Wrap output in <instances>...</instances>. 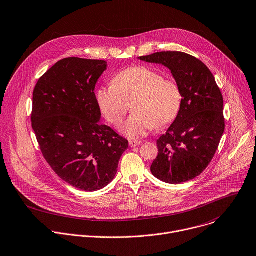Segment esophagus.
Returning <instances> with one entry per match:
<instances>
[{
    "instance_id": "obj_1",
    "label": "esophagus",
    "mask_w": 256,
    "mask_h": 256,
    "mask_svg": "<svg viewBox=\"0 0 256 256\" xmlns=\"http://www.w3.org/2000/svg\"><path fill=\"white\" fill-rule=\"evenodd\" d=\"M142 142H136V140H130V148H136L138 146H140Z\"/></svg>"
}]
</instances>
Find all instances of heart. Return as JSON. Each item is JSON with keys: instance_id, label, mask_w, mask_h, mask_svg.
Wrapping results in <instances>:
<instances>
[{"instance_id": "b5f03b06", "label": "heart", "mask_w": 256, "mask_h": 256, "mask_svg": "<svg viewBox=\"0 0 256 256\" xmlns=\"http://www.w3.org/2000/svg\"><path fill=\"white\" fill-rule=\"evenodd\" d=\"M96 100L106 120L114 126L122 122L132 104L134 114L120 126V132L138 140L154 128L172 124L179 114L182 96L174 81L166 80L150 67L136 66L118 73L110 86L100 88Z\"/></svg>"}]
</instances>
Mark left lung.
Returning <instances> with one entry per match:
<instances>
[{
  "mask_svg": "<svg viewBox=\"0 0 256 256\" xmlns=\"http://www.w3.org/2000/svg\"><path fill=\"white\" fill-rule=\"evenodd\" d=\"M138 60L171 71L182 102L173 124L156 140L158 154L152 174L168 184L195 179L212 160L225 128L223 96L209 68L183 52H156Z\"/></svg>",
  "mask_w": 256,
  "mask_h": 256,
  "instance_id": "8db88e82",
  "label": "left lung"
}]
</instances>
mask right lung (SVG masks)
I'll return each instance as SVG.
<instances>
[{
    "instance_id": "1",
    "label": "right lung",
    "mask_w": 256,
    "mask_h": 256,
    "mask_svg": "<svg viewBox=\"0 0 256 256\" xmlns=\"http://www.w3.org/2000/svg\"><path fill=\"white\" fill-rule=\"evenodd\" d=\"M108 68L104 60L65 58L37 82L33 92L32 128L42 154L67 184L94 192L116 177L128 148L102 118L96 85Z\"/></svg>"
}]
</instances>
